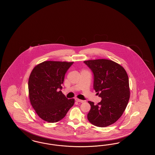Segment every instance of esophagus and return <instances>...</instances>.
I'll use <instances>...</instances> for the list:
<instances>
[{
	"instance_id": "esophagus-1",
	"label": "esophagus",
	"mask_w": 155,
	"mask_h": 155,
	"mask_svg": "<svg viewBox=\"0 0 155 155\" xmlns=\"http://www.w3.org/2000/svg\"><path fill=\"white\" fill-rule=\"evenodd\" d=\"M75 101H77V102H81V103L84 102V101L81 100V99H78V98H75Z\"/></svg>"
}]
</instances>
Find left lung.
Instances as JSON below:
<instances>
[{"label": "left lung", "mask_w": 155, "mask_h": 155, "mask_svg": "<svg viewBox=\"0 0 155 155\" xmlns=\"http://www.w3.org/2000/svg\"><path fill=\"white\" fill-rule=\"evenodd\" d=\"M94 74V89L102 101H89V121L99 127L114 123L122 116L130 99L128 77L124 68L107 59L84 61Z\"/></svg>", "instance_id": "8db88e82"}]
</instances>
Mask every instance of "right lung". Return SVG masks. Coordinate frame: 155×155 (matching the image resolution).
I'll return each instance as SVG.
<instances>
[{
  "instance_id": "right-lung-1",
  "label": "right lung",
  "mask_w": 155,
  "mask_h": 155,
  "mask_svg": "<svg viewBox=\"0 0 155 155\" xmlns=\"http://www.w3.org/2000/svg\"><path fill=\"white\" fill-rule=\"evenodd\" d=\"M74 62L46 61L34 68L28 80L30 102L38 116L49 123L64 118L74 105L60 91L68 69Z\"/></svg>"
}]
</instances>
